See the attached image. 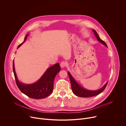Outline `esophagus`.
I'll return each instance as SVG.
<instances>
[{
	"label": "esophagus",
	"instance_id": "esophagus-1",
	"mask_svg": "<svg viewBox=\"0 0 126 126\" xmlns=\"http://www.w3.org/2000/svg\"><path fill=\"white\" fill-rule=\"evenodd\" d=\"M67 62H65V61H62V62L61 63V64H60V66H61V67L62 68L65 67L67 66Z\"/></svg>",
	"mask_w": 126,
	"mask_h": 126
}]
</instances>
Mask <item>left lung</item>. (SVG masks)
Masks as SVG:
<instances>
[{
    "label": "left lung",
    "mask_w": 126,
    "mask_h": 126,
    "mask_svg": "<svg viewBox=\"0 0 126 126\" xmlns=\"http://www.w3.org/2000/svg\"><path fill=\"white\" fill-rule=\"evenodd\" d=\"M93 31L94 32L95 35L96 36V37L97 39H98V40L99 42H100L101 43H102L103 44L105 45L106 46H107L106 43L103 40H101L100 38L96 31L95 30H93ZM68 73L69 77L70 78L71 85V88H72V91L75 95H76L78 97H93V96H96V95L99 94L100 93H101L102 91H103L104 90L107 85V84H108V82H107L106 83V84L103 86V87H102L101 89L99 90H97V91L87 90L84 89L83 88H82L80 86H79L77 83V82L75 81L74 79L72 77V76L69 73V72H68Z\"/></svg>",
    "instance_id": "1"
}]
</instances>
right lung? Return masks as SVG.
Masks as SVG:
<instances>
[{"instance_id":"right-lung-1","label":"right lung","mask_w":126,"mask_h":126,"mask_svg":"<svg viewBox=\"0 0 126 126\" xmlns=\"http://www.w3.org/2000/svg\"><path fill=\"white\" fill-rule=\"evenodd\" d=\"M28 36L27 34L24 41L18 46L17 48L23 43ZM61 68L59 63H57L49 67L43 74L42 77L33 84L26 85L22 84L18 80L15 72L14 61L13 62V71L16 85L21 92L29 98L40 99L49 96L53 90L54 80L57 74L60 71Z\"/></svg>"}]
</instances>
